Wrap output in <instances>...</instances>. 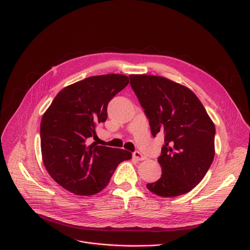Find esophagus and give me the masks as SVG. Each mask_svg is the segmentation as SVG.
<instances>
[{"label":"esophagus","mask_w":250,"mask_h":250,"mask_svg":"<svg viewBox=\"0 0 250 250\" xmlns=\"http://www.w3.org/2000/svg\"><path fill=\"white\" fill-rule=\"evenodd\" d=\"M133 157H134V159H136V160H138V161L146 160V156H144L143 154H141V153L138 152V151H136V152L133 153Z\"/></svg>","instance_id":"34e87169"}]
</instances>
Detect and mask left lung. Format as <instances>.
I'll return each instance as SVG.
<instances>
[{
    "label": "left lung",
    "instance_id": "1",
    "mask_svg": "<svg viewBox=\"0 0 250 250\" xmlns=\"http://www.w3.org/2000/svg\"><path fill=\"white\" fill-rule=\"evenodd\" d=\"M155 137L164 133L158 162L161 177L147 188L170 198L190 191L205 177L215 156V125L188 87L161 76L129 75Z\"/></svg>",
    "mask_w": 250,
    "mask_h": 250
}]
</instances>
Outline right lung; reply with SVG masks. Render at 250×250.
Segmentation results:
<instances>
[{
	"label": "right lung",
	"instance_id": "1",
	"mask_svg": "<svg viewBox=\"0 0 250 250\" xmlns=\"http://www.w3.org/2000/svg\"><path fill=\"white\" fill-rule=\"evenodd\" d=\"M129 80L121 74L92 76L64 87L43 113L41 124L42 161L48 174L77 195L101 191L117 165L132 158L124 149L90 144L106 121L108 102Z\"/></svg>",
	"mask_w": 250,
	"mask_h": 250
}]
</instances>
